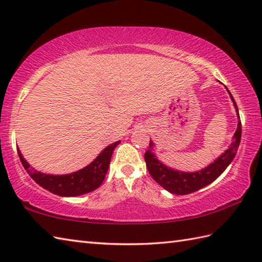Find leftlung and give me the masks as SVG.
Here are the masks:
<instances>
[{"label":"left lung","instance_id":"obj_1","mask_svg":"<svg viewBox=\"0 0 262 262\" xmlns=\"http://www.w3.org/2000/svg\"><path fill=\"white\" fill-rule=\"evenodd\" d=\"M230 97H232L234 106L236 109L237 117L239 118L236 102H235L232 94H230ZM241 135H242V124H241V120H238L237 129L235 132L233 136V143L230 144L228 150L225 151V153H223L217 160H214L213 163H210L207 168L195 172H183L166 167L162 162L158 160L155 153L152 152L153 143L150 141V146H148L144 155L147 170L159 185L172 194L185 195V194L196 192L202 187L211 184L213 181H216L226 170L229 163L233 161V159L236 156L241 142Z\"/></svg>","mask_w":262,"mask_h":262}]
</instances>
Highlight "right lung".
<instances>
[{
	"instance_id": "obj_1",
	"label": "right lung",
	"mask_w": 262,
	"mask_h": 262,
	"mask_svg": "<svg viewBox=\"0 0 262 262\" xmlns=\"http://www.w3.org/2000/svg\"><path fill=\"white\" fill-rule=\"evenodd\" d=\"M119 143L120 141H118L106 146L89 166L69 175H46L35 170L25 160L19 148H17V151L24 168L39 186L60 196H77L100 187L107 172L112 153Z\"/></svg>"
}]
</instances>
